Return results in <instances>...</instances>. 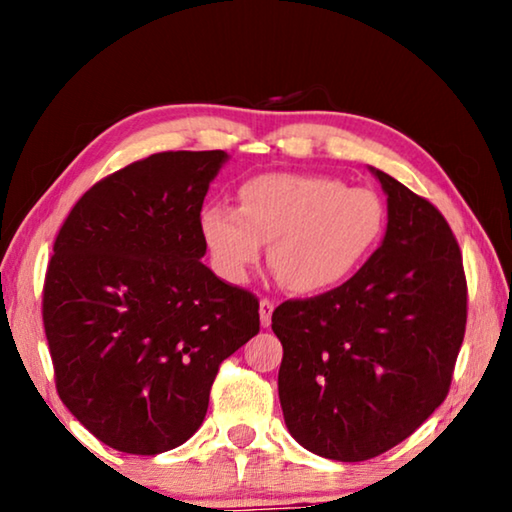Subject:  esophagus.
Masks as SVG:
<instances>
[{
  "mask_svg": "<svg viewBox=\"0 0 512 512\" xmlns=\"http://www.w3.org/2000/svg\"><path fill=\"white\" fill-rule=\"evenodd\" d=\"M273 309H275L273 300H268V298H262V300H259V320H262V327H268V325H271Z\"/></svg>",
  "mask_w": 512,
  "mask_h": 512,
  "instance_id": "34e87169",
  "label": "esophagus"
}]
</instances>
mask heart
Returning <instances> with one entry per match:
<instances>
[{
	"instance_id": "b5f03b06",
	"label": "heart",
	"mask_w": 512,
	"mask_h": 512,
	"mask_svg": "<svg viewBox=\"0 0 512 512\" xmlns=\"http://www.w3.org/2000/svg\"><path fill=\"white\" fill-rule=\"evenodd\" d=\"M237 201V210L210 205L201 214L205 244L230 282H244L271 244L277 282L318 296L357 275L386 232V205L375 189L320 173H262L239 185Z\"/></svg>"
}]
</instances>
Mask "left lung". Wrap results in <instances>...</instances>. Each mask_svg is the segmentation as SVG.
I'll list each match as a JSON object with an SVG mask.
<instances>
[{
  "instance_id": "1",
  "label": "left lung",
  "mask_w": 512,
  "mask_h": 512,
  "mask_svg": "<svg viewBox=\"0 0 512 512\" xmlns=\"http://www.w3.org/2000/svg\"><path fill=\"white\" fill-rule=\"evenodd\" d=\"M381 246L357 275L273 311L277 391L298 443L332 461H368L445 402L467 323L463 255L445 216L388 173Z\"/></svg>"
}]
</instances>
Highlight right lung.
I'll return each mask as SVG.
<instances>
[{
  "mask_svg": "<svg viewBox=\"0 0 512 512\" xmlns=\"http://www.w3.org/2000/svg\"><path fill=\"white\" fill-rule=\"evenodd\" d=\"M225 151H164L85 192L54 241L42 323L56 391L101 443L153 456L201 427L221 363L259 332V300L201 257Z\"/></svg>",
  "mask_w": 512,
  "mask_h": 512,
  "instance_id": "add662e5",
  "label": "right lung"
}]
</instances>
